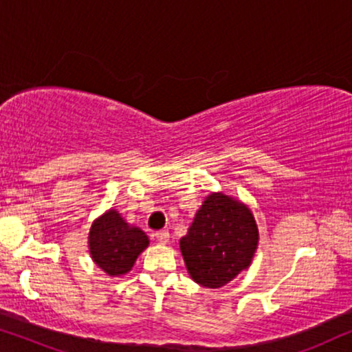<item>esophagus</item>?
<instances>
[{
	"mask_svg": "<svg viewBox=\"0 0 352 352\" xmlns=\"http://www.w3.org/2000/svg\"><path fill=\"white\" fill-rule=\"evenodd\" d=\"M156 238L159 243L166 245V243H168V238H170V235H168L167 230H161V232H156Z\"/></svg>",
	"mask_w": 352,
	"mask_h": 352,
	"instance_id": "1",
	"label": "esophagus"
}]
</instances>
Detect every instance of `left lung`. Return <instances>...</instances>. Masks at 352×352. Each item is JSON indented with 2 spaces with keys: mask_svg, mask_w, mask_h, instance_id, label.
<instances>
[{
  "mask_svg": "<svg viewBox=\"0 0 352 352\" xmlns=\"http://www.w3.org/2000/svg\"><path fill=\"white\" fill-rule=\"evenodd\" d=\"M259 241L248 206L223 193L204 199L180 251L190 277L206 288H220L250 267Z\"/></svg>",
  "mask_w": 352,
  "mask_h": 352,
  "instance_id": "obj_1",
  "label": "left lung"
}]
</instances>
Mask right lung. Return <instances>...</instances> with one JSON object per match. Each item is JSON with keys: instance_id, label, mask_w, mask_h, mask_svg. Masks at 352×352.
I'll return each mask as SVG.
<instances>
[{"instance_id": "1", "label": "right lung", "mask_w": 352, "mask_h": 352, "mask_svg": "<svg viewBox=\"0 0 352 352\" xmlns=\"http://www.w3.org/2000/svg\"><path fill=\"white\" fill-rule=\"evenodd\" d=\"M148 245L146 233L129 225L116 209H109L98 217L88 233L93 262L111 277H119L132 270L137 257Z\"/></svg>"}]
</instances>
